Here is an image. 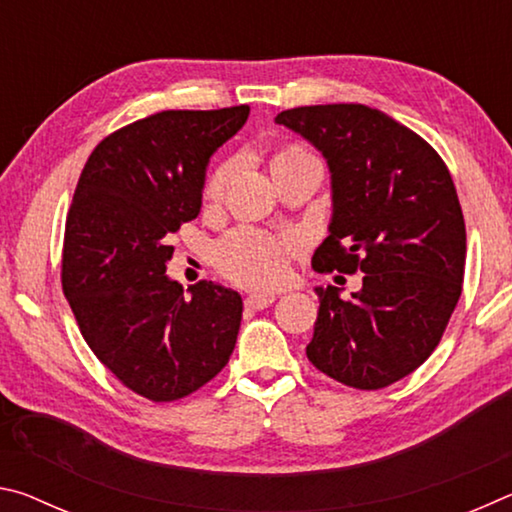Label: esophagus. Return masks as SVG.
I'll list each match as a JSON object with an SVG mask.
<instances>
[{"label":"esophagus","instance_id":"obj_1","mask_svg":"<svg viewBox=\"0 0 512 512\" xmlns=\"http://www.w3.org/2000/svg\"><path fill=\"white\" fill-rule=\"evenodd\" d=\"M275 293H250V296L244 300V305L248 307V309H255V311H259V309H266V307H271L273 302H275Z\"/></svg>","mask_w":512,"mask_h":512}]
</instances>
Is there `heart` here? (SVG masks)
I'll return each instance as SVG.
<instances>
[{
	"label": "heart",
	"mask_w": 512,
	"mask_h": 512,
	"mask_svg": "<svg viewBox=\"0 0 512 512\" xmlns=\"http://www.w3.org/2000/svg\"><path fill=\"white\" fill-rule=\"evenodd\" d=\"M311 155L302 146H287L273 158V167L289 160H298ZM232 176V162H223L207 178L203 194L205 198L221 196L225 183ZM291 239H273L262 232L239 230L225 237L214 248V264L219 271L230 277L232 282L244 284V287H275L280 284L289 271V253Z\"/></svg>",
	"instance_id": "1"
}]
</instances>
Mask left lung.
Returning a JSON list of instances; mask_svg holds the SVG:
<instances>
[{"instance_id": "1", "label": "left lung", "mask_w": 512, "mask_h": 512, "mask_svg": "<svg viewBox=\"0 0 512 512\" xmlns=\"http://www.w3.org/2000/svg\"><path fill=\"white\" fill-rule=\"evenodd\" d=\"M332 173V221L311 266L366 273L343 300L316 287L307 357L327 377L377 391L420 368L461 298L465 221L443 158L411 128L361 103L284 110Z\"/></svg>"}]
</instances>
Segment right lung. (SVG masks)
Segmentation results:
<instances>
[{
  "instance_id": "1",
  "label": "right lung",
  "mask_w": 512,
  "mask_h": 512,
  "mask_svg": "<svg viewBox=\"0 0 512 512\" xmlns=\"http://www.w3.org/2000/svg\"><path fill=\"white\" fill-rule=\"evenodd\" d=\"M248 106L164 110L119 128L85 162L67 212L63 291L85 343L133 393L173 402L219 375L235 350L244 302L164 273L167 237L201 212L212 153Z\"/></svg>"
}]
</instances>
